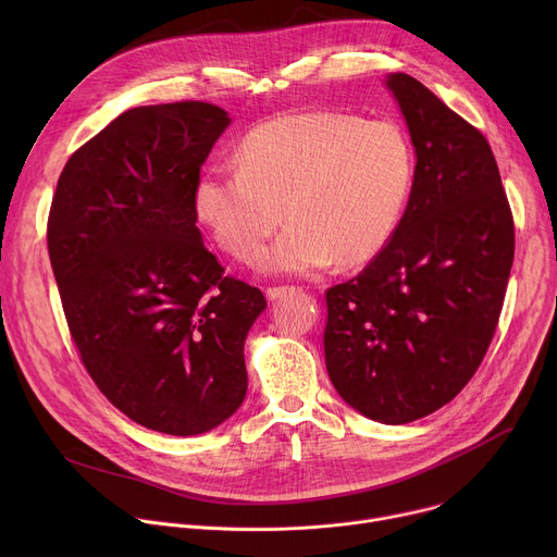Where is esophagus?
Here are the masks:
<instances>
[{
    "instance_id": "esophagus-1",
    "label": "esophagus",
    "mask_w": 557,
    "mask_h": 557,
    "mask_svg": "<svg viewBox=\"0 0 557 557\" xmlns=\"http://www.w3.org/2000/svg\"><path fill=\"white\" fill-rule=\"evenodd\" d=\"M290 290H295V286H269V288H267V297H269L271 301H275V299H280L282 295H286V293H290Z\"/></svg>"
}]
</instances>
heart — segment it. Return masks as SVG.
<instances>
[{"mask_svg": "<svg viewBox=\"0 0 557 557\" xmlns=\"http://www.w3.org/2000/svg\"><path fill=\"white\" fill-rule=\"evenodd\" d=\"M237 165H213L196 185L200 222L222 251L267 273L308 275L374 258L399 224L414 181L412 145L389 121L293 112L253 127Z\"/></svg>", "mask_w": 557, "mask_h": 557, "instance_id": "b5f03b06", "label": "heart"}]
</instances>
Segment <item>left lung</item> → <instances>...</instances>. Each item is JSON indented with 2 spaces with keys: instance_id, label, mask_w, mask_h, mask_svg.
I'll return each instance as SVG.
<instances>
[{
  "instance_id": "obj_1",
  "label": "left lung",
  "mask_w": 557,
  "mask_h": 557,
  "mask_svg": "<svg viewBox=\"0 0 557 557\" xmlns=\"http://www.w3.org/2000/svg\"><path fill=\"white\" fill-rule=\"evenodd\" d=\"M387 88L417 149L410 200L387 245L326 290L324 355L363 417L423 419L469 383L496 335L513 264V215L487 138L414 76Z\"/></svg>"
}]
</instances>
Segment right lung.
Here are the masks:
<instances>
[{
	"label": "right lung",
	"mask_w": 557,
	"mask_h": 557,
	"mask_svg": "<svg viewBox=\"0 0 557 557\" xmlns=\"http://www.w3.org/2000/svg\"><path fill=\"white\" fill-rule=\"evenodd\" d=\"M231 123L205 101L134 108L65 163L48 253L70 337L106 399L174 436L226 421L247 394L245 339L267 308L202 245L194 191Z\"/></svg>",
	"instance_id": "add662e5"
}]
</instances>
